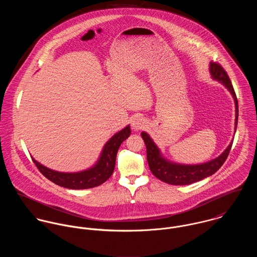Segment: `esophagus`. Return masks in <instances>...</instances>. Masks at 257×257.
<instances>
[{"instance_id":"34e87169","label":"esophagus","mask_w":257,"mask_h":257,"mask_svg":"<svg viewBox=\"0 0 257 257\" xmlns=\"http://www.w3.org/2000/svg\"><path fill=\"white\" fill-rule=\"evenodd\" d=\"M146 125H147V122L143 116H135L132 121V128L135 132H139V131L145 128Z\"/></svg>"}]
</instances>
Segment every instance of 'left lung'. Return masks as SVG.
<instances>
[{
    "label": "left lung",
    "mask_w": 257,
    "mask_h": 257,
    "mask_svg": "<svg viewBox=\"0 0 257 257\" xmlns=\"http://www.w3.org/2000/svg\"><path fill=\"white\" fill-rule=\"evenodd\" d=\"M210 73L214 80L219 81L228 90V92L231 94L234 100V106H235L234 133H235L236 125H237V118H238V103H237V99H236L233 87L228 78V75L220 64L215 62H210ZM142 137L147 147V162H148L150 171L159 180L171 185H189V184L198 182L200 180H203L204 178H207L213 175L220 169L223 162L225 161L232 146V142H231L220 156L208 162H205L202 164L187 165V164L175 163L166 159L162 155L160 149L157 147L155 143L152 141V139L146 132L142 133Z\"/></svg>",
    "instance_id": "obj_1"
}]
</instances>
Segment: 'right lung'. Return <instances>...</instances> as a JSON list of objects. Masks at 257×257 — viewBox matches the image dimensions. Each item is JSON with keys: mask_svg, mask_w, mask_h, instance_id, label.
<instances>
[{"mask_svg": "<svg viewBox=\"0 0 257 257\" xmlns=\"http://www.w3.org/2000/svg\"><path fill=\"white\" fill-rule=\"evenodd\" d=\"M131 136V127L124 128L113 135L103 147L97 162L90 168L79 172H59L47 168L33 158L38 170L51 182L73 190L89 189L106 182L113 172L117 150L121 143Z\"/></svg>", "mask_w": 257, "mask_h": 257, "instance_id": "add662e5", "label": "right lung"}]
</instances>
